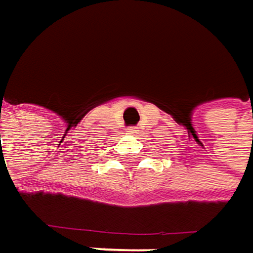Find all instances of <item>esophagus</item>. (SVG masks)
I'll use <instances>...</instances> for the list:
<instances>
[{
    "mask_svg": "<svg viewBox=\"0 0 253 253\" xmlns=\"http://www.w3.org/2000/svg\"><path fill=\"white\" fill-rule=\"evenodd\" d=\"M127 133H128V134H137V133H139V130H137V127L131 126L127 128Z\"/></svg>",
    "mask_w": 253,
    "mask_h": 253,
    "instance_id": "obj_1",
    "label": "esophagus"
}]
</instances>
